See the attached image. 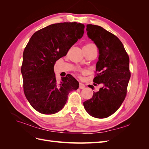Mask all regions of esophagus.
<instances>
[{
    "instance_id": "34e87169",
    "label": "esophagus",
    "mask_w": 149,
    "mask_h": 149,
    "mask_svg": "<svg viewBox=\"0 0 149 149\" xmlns=\"http://www.w3.org/2000/svg\"><path fill=\"white\" fill-rule=\"evenodd\" d=\"M84 87H85V85L83 83H79V89H84Z\"/></svg>"
}]
</instances>
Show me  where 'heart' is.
Wrapping results in <instances>:
<instances>
[{"instance_id": "heart-1", "label": "heart", "mask_w": 149, "mask_h": 149, "mask_svg": "<svg viewBox=\"0 0 149 149\" xmlns=\"http://www.w3.org/2000/svg\"><path fill=\"white\" fill-rule=\"evenodd\" d=\"M85 47H96L92 43H86L84 45Z\"/></svg>"}]
</instances>
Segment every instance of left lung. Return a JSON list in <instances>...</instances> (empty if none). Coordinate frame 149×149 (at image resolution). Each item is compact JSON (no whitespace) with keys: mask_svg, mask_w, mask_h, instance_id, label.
Here are the masks:
<instances>
[{"mask_svg":"<svg viewBox=\"0 0 149 149\" xmlns=\"http://www.w3.org/2000/svg\"><path fill=\"white\" fill-rule=\"evenodd\" d=\"M86 31L100 53L93 81L104 86L83 105L94 118H106L119 109L127 94L130 78L129 57L123 43L114 34L92 24L86 25ZM88 86L93 89L92 86Z\"/></svg>","mask_w":149,"mask_h":149,"instance_id":"8db88e82","label":"left lung"}]
</instances>
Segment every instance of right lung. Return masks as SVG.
I'll return each instance as SVG.
<instances>
[{"label": "right lung", "instance_id": "obj_1", "mask_svg": "<svg viewBox=\"0 0 149 149\" xmlns=\"http://www.w3.org/2000/svg\"><path fill=\"white\" fill-rule=\"evenodd\" d=\"M84 29L77 22L52 24L35 32L25 47L21 67L24 91L30 105L40 113L60 111L69 93L79 88L78 81L70 74L58 83L54 65L83 37Z\"/></svg>", "mask_w": 149, "mask_h": 149}]
</instances>
